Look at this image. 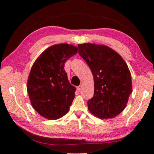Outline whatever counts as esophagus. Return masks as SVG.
Masks as SVG:
<instances>
[{
    "label": "esophagus",
    "instance_id": "obj_1",
    "mask_svg": "<svg viewBox=\"0 0 154 154\" xmlns=\"http://www.w3.org/2000/svg\"><path fill=\"white\" fill-rule=\"evenodd\" d=\"M82 87H83V86H82V85H80L79 86H78V87H77V90H78V91H81V89H82Z\"/></svg>",
    "mask_w": 154,
    "mask_h": 154
}]
</instances>
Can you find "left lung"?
I'll return each mask as SVG.
<instances>
[{
    "label": "left lung",
    "instance_id": "8db88e82",
    "mask_svg": "<svg viewBox=\"0 0 154 154\" xmlns=\"http://www.w3.org/2000/svg\"><path fill=\"white\" fill-rule=\"evenodd\" d=\"M79 54L94 76V94L88 102L89 112L97 118L116 117L127 106L132 92L131 75L123 58L105 45H78Z\"/></svg>",
    "mask_w": 154,
    "mask_h": 154
}]
</instances>
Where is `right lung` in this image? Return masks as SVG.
<instances>
[{"label":"right lung","mask_w":154,"mask_h":154,"mask_svg":"<svg viewBox=\"0 0 154 154\" xmlns=\"http://www.w3.org/2000/svg\"><path fill=\"white\" fill-rule=\"evenodd\" d=\"M77 51L71 44H56L44 50L33 64L27 93L32 107L44 118L57 120L69 110L76 88L69 83L64 67Z\"/></svg>","instance_id":"1"}]
</instances>
